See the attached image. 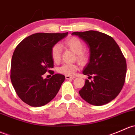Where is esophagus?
Listing matches in <instances>:
<instances>
[{"instance_id": "1", "label": "esophagus", "mask_w": 135, "mask_h": 135, "mask_svg": "<svg viewBox=\"0 0 135 135\" xmlns=\"http://www.w3.org/2000/svg\"><path fill=\"white\" fill-rule=\"evenodd\" d=\"M65 78H66V79H73L74 78H75V77L70 76H65Z\"/></svg>"}]
</instances>
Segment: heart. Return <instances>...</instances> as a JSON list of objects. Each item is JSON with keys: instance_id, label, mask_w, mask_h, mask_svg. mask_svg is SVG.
I'll return each instance as SVG.
<instances>
[{"instance_id": "1", "label": "heart", "mask_w": 135, "mask_h": 135, "mask_svg": "<svg viewBox=\"0 0 135 135\" xmlns=\"http://www.w3.org/2000/svg\"><path fill=\"white\" fill-rule=\"evenodd\" d=\"M63 46L66 49H70L74 53L76 54L75 59L82 65H86L89 60V54L85 49H84L83 42L76 37H70L63 42ZM50 54L52 61L57 64L61 59V52L59 45H55L52 47ZM78 70L77 64H63L62 66L57 69L59 74L65 76H73Z\"/></svg>"}]
</instances>
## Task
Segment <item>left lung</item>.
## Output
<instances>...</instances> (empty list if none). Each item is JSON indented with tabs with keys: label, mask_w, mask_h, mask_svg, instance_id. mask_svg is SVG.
Segmentation results:
<instances>
[{
	"label": "left lung",
	"mask_w": 135,
	"mask_h": 135,
	"mask_svg": "<svg viewBox=\"0 0 135 135\" xmlns=\"http://www.w3.org/2000/svg\"><path fill=\"white\" fill-rule=\"evenodd\" d=\"M87 44L90 59L83 74L94 79L85 80L79 91L81 97L94 105H103L119 94L126 80L127 64L120 47L112 37L97 31L74 32Z\"/></svg>",
	"instance_id": "8db88e82"
}]
</instances>
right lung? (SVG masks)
<instances>
[{"mask_svg": "<svg viewBox=\"0 0 135 135\" xmlns=\"http://www.w3.org/2000/svg\"><path fill=\"white\" fill-rule=\"evenodd\" d=\"M68 35L66 33H36L24 39L13 52L10 78L17 94L32 107L46 105L56 96L65 81L64 75L54 74L52 46ZM48 71L52 77L43 79Z\"/></svg>", "mask_w": 135, "mask_h": 135, "instance_id": "right-lung-1", "label": "right lung"}]
</instances>
